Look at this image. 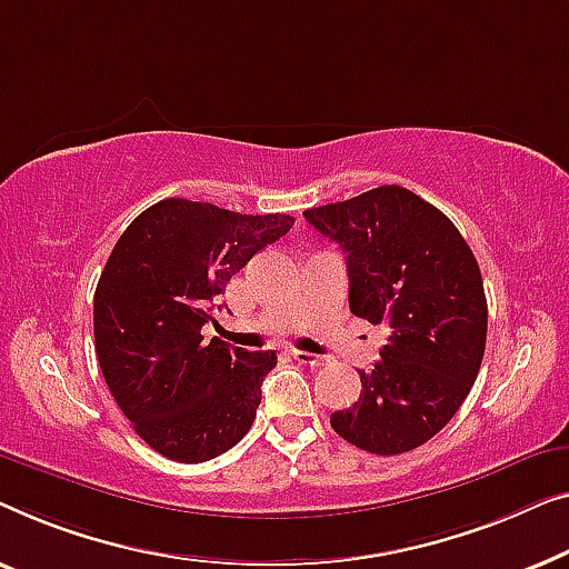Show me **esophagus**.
Returning <instances> with one entry per match:
<instances>
[{
    "label": "esophagus",
    "mask_w": 569,
    "mask_h": 569,
    "mask_svg": "<svg viewBox=\"0 0 569 569\" xmlns=\"http://www.w3.org/2000/svg\"><path fill=\"white\" fill-rule=\"evenodd\" d=\"M291 358L303 366H325L322 356H311V353H307V350H291Z\"/></svg>",
    "instance_id": "1"
}]
</instances>
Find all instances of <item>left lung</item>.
Here are the masks:
<instances>
[{
	"mask_svg": "<svg viewBox=\"0 0 569 569\" xmlns=\"http://www.w3.org/2000/svg\"><path fill=\"white\" fill-rule=\"evenodd\" d=\"M346 252L350 311L387 332L381 361L361 373V397L332 412L335 433L395 456L430 441L477 381L487 299L475 252L436 206L381 186L303 211Z\"/></svg>",
	"mask_w": 569,
	"mask_h": 569,
	"instance_id": "1",
	"label": "left lung"
}]
</instances>
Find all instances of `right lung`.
<instances>
[{
	"label": "right lung",
	"instance_id": "right-lung-1",
	"mask_svg": "<svg viewBox=\"0 0 569 569\" xmlns=\"http://www.w3.org/2000/svg\"><path fill=\"white\" fill-rule=\"evenodd\" d=\"M291 227L288 213L167 198L116 242L94 288V353L110 395L157 453L201 463L252 428L278 356L203 342L201 327L231 276Z\"/></svg>",
	"mask_w": 569,
	"mask_h": 569
}]
</instances>
